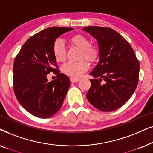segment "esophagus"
<instances>
[{"label":"esophagus","mask_w":153,"mask_h":153,"mask_svg":"<svg viewBox=\"0 0 153 153\" xmlns=\"http://www.w3.org/2000/svg\"><path fill=\"white\" fill-rule=\"evenodd\" d=\"M70 80H71V82L74 83V82H78V81L80 80V79L78 78H75V77H71V78H70Z\"/></svg>","instance_id":"1"}]
</instances>
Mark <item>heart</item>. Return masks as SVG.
Returning <instances> with one entry per match:
<instances>
[{
    "instance_id": "1",
    "label": "heart",
    "mask_w": 153,
    "mask_h": 153,
    "mask_svg": "<svg viewBox=\"0 0 153 153\" xmlns=\"http://www.w3.org/2000/svg\"><path fill=\"white\" fill-rule=\"evenodd\" d=\"M72 45L76 47L82 51L80 59H86L91 63L95 62L99 56V50L97 47L90 45V41L86 36L80 33L75 34L69 38ZM52 54L57 62H65L66 58V51L62 40H56L53 43ZM85 59L78 62H68L62 66V72L67 75L79 77L88 71L89 64Z\"/></svg>"
}]
</instances>
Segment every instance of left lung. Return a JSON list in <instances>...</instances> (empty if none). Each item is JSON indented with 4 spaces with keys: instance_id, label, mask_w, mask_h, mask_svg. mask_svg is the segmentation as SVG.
<instances>
[{
    "instance_id": "left-lung-1",
    "label": "left lung",
    "mask_w": 153,
    "mask_h": 153,
    "mask_svg": "<svg viewBox=\"0 0 153 153\" xmlns=\"http://www.w3.org/2000/svg\"><path fill=\"white\" fill-rule=\"evenodd\" d=\"M82 30L97 40L99 50V62L89 73L94 78L89 80L87 99L101 111H113L127 103L136 90L139 62L130 44L115 30L101 26Z\"/></svg>"
}]
</instances>
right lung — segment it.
<instances>
[{
	"instance_id": "obj_1",
	"label": "right lung",
	"mask_w": 153,
	"mask_h": 153,
	"mask_svg": "<svg viewBox=\"0 0 153 153\" xmlns=\"http://www.w3.org/2000/svg\"><path fill=\"white\" fill-rule=\"evenodd\" d=\"M73 28L50 27L37 33L25 42L13 64V89L22 107L40 118H48L61 108L70 87V79L60 73L52 54L56 38ZM53 72L56 80L49 82Z\"/></svg>"
}]
</instances>
